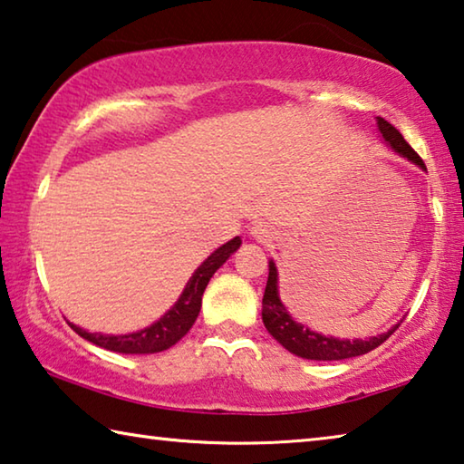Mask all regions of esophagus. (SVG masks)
Segmentation results:
<instances>
[{"label":"esophagus","mask_w":464,"mask_h":464,"mask_svg":"<svg viewBox=\"0 0 464 464\" xmlns=\"http://www.w3.org/2000/svg\"><path fill=\"white\" fill-rule=\"evenodd\" d=\"M253 237L259 240V242H267V240H271L273 238V232L269 230L267 226H263V224H259V226H255L253 227Z\"/></svg>","instance_id":"34e87169"}]
</instances>
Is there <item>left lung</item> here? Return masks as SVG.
I'll use <instances>...</instances> for the list:
<instances>
[{
  "mask_svg": "<svg viewBox=\"0 0 464 464\" xmlns=\"http://www.w3.org/2000/svg\"><path fill=\"white\" fill-rule=\"evenodd\" d=\"M376 125H378V131L382 133L384 141L389 143L397 154L407 158L409 162H413L425 170V164L420 158V154L409 146L403 135H401L397 129L389 123V121H384L382 117H376ZM263 323H265V329H267L271 335L287 349V352H292L294 355H300L304 360H318V362L358 358V355L368 353L378 345H382L384 341L399 329V324H394L391 331L382 333V335H376L370 339H353V341L326 337V335H321V333L310 331L308 326L295 323L294 318L287 314L282 300H279L277 267L273 261H269L267 287H265V294H263Z\"/></svg>",
  "mask_w": 464,
  "mask_h": 464,
  "instance_id": "1",
  "label": "left lung"
}]
</instances>
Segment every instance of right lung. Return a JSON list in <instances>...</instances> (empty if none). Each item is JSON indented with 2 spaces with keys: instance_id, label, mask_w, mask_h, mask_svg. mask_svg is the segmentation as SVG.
Listing matches in <instances>:
<instances>
[{
  "instance_id": "1",
  "label": "right lung",
  "mask_w": 464,
  "mask_h": 464,
  "mask_svg": "<svg viewBox=\"0 0 464 464\" xmlns=\"http://www.w3.org/2000/svg\"><path fill=\"white\" fill-rule=\"evenodd\" d=\"M242 245L240 237L227 240L226 245L216 248L208 259H205L199 267L195 269L193 277L188 279L185 290H182L180 298L177 304L166 313L160 321H156L154 324L146 326L138 333H129V335H102V333H88L75 326L73 323L72 329L78 333L80 337H83L90 343H94L98 347L109 349V352H117V353H158L164 352V349L172 347L177 341L187 335L188 329H191L193 323L197 321L201 310V295L208 287L209 279L214 277V273L222 267V265L230 259V255H234Z\"/></svg>"
}]
</instances>
